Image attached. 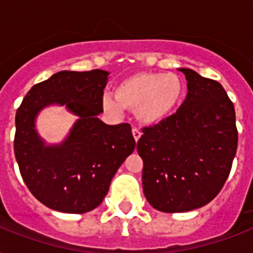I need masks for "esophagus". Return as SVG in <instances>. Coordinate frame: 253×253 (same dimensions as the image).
I'll list each match as a JSON object with an SVG mask.
<instances>
[{
  "mask_svg": "<svg viewBox=\"0 0 253 253\" xmlns=\"http://www.w3.org/2000/svg\"><path fill=\"white\" fill-rule=\"evenodd\" d=\"M132 135H134L135 142H138L139 139H140V136H142V131L139 130V128H136V127H134V128H132Z\"/></svg>",
  "mask_w": 253,
  "mask_h": 253,
  "instance_id": "obj_1",
  "label": "esophagus"
}]
</instances>
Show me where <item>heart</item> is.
Returning a JSON list of instances; mask_svg holds the SVG:
<instances>
[{
	"instance_id": "b5f03b06",
	"label": "heart",
	"mask_w": 253,
	"mask_h": 253,
	"mask_svg": "<svg viewBox=\"0 0 253 253\" xmlns=\"http://www.w3.org/2000/svg\"><path fill=\"white\" fill-rule=\"evenodd\" d=\"M181 95L182 83L176 75L140 72L121 81L115 95H105L103 107L113 114L134 110L142 123L158 125L172 114Z\"/></svg>"
}]
</instances>
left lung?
I'll list each match as a JSON object with an SVG mask.
<instances>
[{"mask_svg":"<svg viewBox=\"0 0 253 253\" xmlns=\"http://www.w3.org/2000/svg\"><path fill=\"white\" fill-rule=\"evenodd\" d=\"M188 94L180 109L138 140L143 159V192L152 208L184 212L218 196L238 148L235 109L215 80L180 68Z\"/></svg>","mask_w":253,"mask_h":253,"instance_id":"obj_1","label":"left lung"}]
</instances>
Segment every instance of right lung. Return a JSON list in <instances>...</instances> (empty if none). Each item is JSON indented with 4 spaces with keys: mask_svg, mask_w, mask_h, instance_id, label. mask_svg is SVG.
<instances>
[{
    "mask_svg": "<svg viewBox=\"0 0 253 253\" xmlns=\"http://www.w3.org/2000/svg\"><path fill=\"white\" fill-rule=\"evenodd\" d=\"M106 71H61L34 85L15 114L14 154L33 196L47 208L83 214L95 209L109 192L111 178L135 150L128 123L105 125ZM65 104L81 118L60 146H44L35 117L47 104Z\"/></svg>",
    "mask_w": 253,
    "mask_h": 253,
    "instance_id": "right-lung-1",
    "label": "right lung"
}]
</instances>
